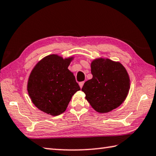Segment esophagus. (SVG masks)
<instances>
[{
    "mask_svg": "<svg viewBox=\"0 0 156 156\" xmlns=\"http://www.w3.org/2000/svg\"><path fill=\"white\" fill-rule=\"evenodd\" d=\"M83 84H84V81H81V82H80V83H79V85H80L81 88H82Z\"/></svg>",
    "mask_w": 156,
    "mask_h": 156,
    "instance_id": "esophagus-1",
    "label": "esophagus"
}]
</instances>
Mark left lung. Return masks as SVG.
I'll return each mask as SVG.
<instances>
[{
	"mask_svg": "<svg viewBox=\"0 0 156 156\" xmlns=\"http://www.w3.org/2000/svg\"><path fill=\"white\" fill-rule=\"evenodd\" d=\"M92 78L84 83L82 90L94 110L107 113L121 105L130 88L129 76L119 62L95 59L91 63Z\"/></svg>",
	"mask_w": 156,
	"mask_h": 156,
	"instance_id": "1",
	"label": "left lung"
}]
</instances>
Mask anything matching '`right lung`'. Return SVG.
Returning a JSON list of instances; mask_svg holds the SVG:
<instances>
[{
    "label": "right lung",
    "mask_w": 156,
    "mask_h": 156,
    "mask_svg": "<svg viewBox=\"0 0 156 156\" xmlns=\"http://www.w3.org/2000/svg\"><path fill=\"white\" fill-rule=\"evenodd\" d=\"M73 57L64 59L57 55L44 57L30 74L27 91L40 110L51 116L64 112L71 98L80 87L68 69Z\"/></svg>",
    "instance_id": "add662e5"
}]
</instances>
